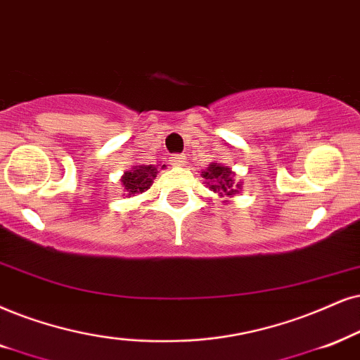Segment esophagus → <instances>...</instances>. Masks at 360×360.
Segmentation results:
<instances>
[{
    "instance_id": "esophagus-1",
    "label": "esophagus",
    "mask_w": 360,
    "mask_h": 360,
    "mask_svg": "<svg viewBox=\"0 0 360 360\" xmlns=\"http://www.w3.org/2000/svg\"><path fill=\"white\" fill-rule=\"evenodd\" d=\"M184 162H186L184 154H174V156L171 158V165L172 166H184Z\"/></svg>"
}]
</instances>
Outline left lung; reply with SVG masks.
<instances>
[{
  "instance_id": "left-lung-1",
  "label": "left lung",
  "mask_w": 360,
  "mask_h": 360,
  "mask_svg": "<svg viewBox=\"0 0 360 360\" xmlns=\"http://www.w3.org/2000/svg\"><path fill=\"white\" fill-rule=\"evenodd\" d=\"M201 177L207 188L221 195V198H233L243 188V184L236 183L234 172L229 166H222L219 162H211L206 171H202Z\"/></svg>"
}]
</instances>
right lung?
Returning <instances> with one entry per match:
<instances>
[{
  "mask_svg": "<svg viewBox=\"0 0 360 360\" xmlns=\"http://www.w3.org/2000/svg\"><path fill=\"white\" fill-rule=\"evenodd\" d=\"M166 165L161 166V169H165ZM159 167L149 165V166H134L129 171H126L121 177V184L124 188V193L127 195L131 194H139L144 193L151 188L153 179L156 177Z\"/></svg>",
  "mask_w": 360,
  "mask_h": 360,
  "instance_id": "obj_1",
  "label": "right lung"
}]
</instances>
